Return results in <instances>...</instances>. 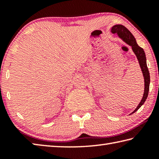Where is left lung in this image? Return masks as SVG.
I'll return each instance as SVG.
<instances>
[{
	"instance_id": "1",
	"label": "left lung",
	"mask_w": 159,
	"mask_h": 159,
	"mask_svg": "<svg viewBox=\"0 0 159 159\" xmlns=\"http://www.w3.org/2000/svg\"><path fill=\"white\" fill-rule=\"evenodd\" d=\"M111 32L112 34H116L119 39L122 40L123 42H125L126 44L130 46L133 52L135 55L137 59H138V62L140 66L142 74L144 76V90L143 97L141 99L140 102L138 104V106L136 107V109L131 113L130 114H133L136 111L140 108L141 106L144 103L147 98L148 93L149 90V84H150V75L149 72V69L147 68V58L145 55V52L143 48L139 47L136 42V40L133 36V35L131 34V32L125 27L121 25H116L113 26L111 29Z\"/></svg>"
}]
</instances>
